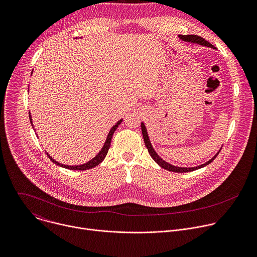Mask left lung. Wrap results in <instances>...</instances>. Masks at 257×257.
<instances>
[{"label": "left lung", "instance_id": "1", "mask_svg": "<svg viewBox=\"0 0 257 257\" xmlns=\"http://www.w3.org/2000/svg\"><path fill=\"white\" fill-rule=\"evenodd\" d=\"M179 38L184 41V42H188V43H193V44H198V45H201V46H204V47H208V48H213L214 47L209 44L207 41H205L204 39H202L201 36H198V35H194V34H191V35H179ZM141 131H142V135H143V140H144V143H145V146L146 149H148L151 157L155 160V162L160 166L162 167L163 169L165 170H168V171H171V172H175V173H186V172H192V171H195V170H198L200 168H203L205 166H207L208 164H210L215 158L216 156L218 155V153L221 152V150H219V152L212 158L210 159L208 162H206L205 164L203 165H200V166H197V167H193V168H181V167H176V166H173L167 162H165L157 153L156 151L154 150L153 145L151 143V140H150V137H149V134H148V130H146L145 128V125L144 123H141Z\"/></svg>", "mask_w": 257, "mask_h": 257}]
</instances>
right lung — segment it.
I'll use <instances>...</instances> for the list:
<instances>
[{"label": "right lung", "instance_id": "obj_1", "mask_svg": "<svg viewBox=\"0 0 257 257\" xmlns=\"http://www.w3.org/2000/svg\"><path fill=\"white\" fill-rule=\"evenodd\" d=\"M32 71H33V70H32ZM31 74H32V72H31ZM29 120H30V123H31L32 128H34V127H33V124H32V118H31L30 112H29ZM122 121H123V120L118 121V122L116 123V125H114V126L111 128V130H109V132H108V134H107V136H106L105 142H104V144H103V146H102V149L100 150V152H99L92 160H90L89 162H87V163H85V164H83V165H79V166H67V165H63V164H60V163H58L57 161H55L52 157H50V155H49L48 153H47V155H48V157L51 159V161H52L54 164H56V165H58V166H60V167H62V168H66V169H68V170L84 171V170L92 169V168L96 167L97 165H99V164L104 160V158H105V156H106V154H107V152H108L109 146H111V141H112L113 134H114V132L116 131V129L118 128V126L121 124Z\"/></svg>", "mask_w": 257, "mask_h": 257}]
</instances>
